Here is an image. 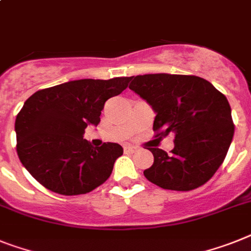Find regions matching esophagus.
I'll return each mask as SVG.
<instances>
[{
  "instance_id": "esophagus-1",
  "label": "esophagus",
  "mask_w": 251,
  "mask_h": 251,
  "mask_svg": "<svg viewBox=\"0 0 251 251\" xmlns=\"http://www.w3.org/2000/svg\"><path fill=\"white\" fill-rule=\"evenodd\" d=\"M124 151H126V152L133 154V152L137 151V148H136V146H132V145H126V146H124Z\"/></svg>"
}]
</instances>
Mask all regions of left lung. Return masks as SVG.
<instances>
[{"label":"left lung","mask_w":251,"mask_h":251,"mask_svg":"<svg viewBox=\"0 0 251 251\" xmlns=\"http://www.w3.org/2000/svg\"><path fill=\"white\" fill-rule=\"evenodd\" d=\"M129 90L152 107L154 130L175 133V148L167 154L149 148L154 164L145 169L149 181L164 190L190 191L214 176L232 142L231 107L210 82L195 75L145 74L130 76Z\"/></svg>","instance_id":"8db88e82"}]
</instances>
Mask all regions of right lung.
Here are the masks:
<instances>
[{"mask_svg":"<svg viewBox=\"0 0 251 251\" xmlns=\"http://www.w3.org/2000/svg\"><path fill=\"white\" fill-rule=\"evenodd\" d=\"M128 82V76L69 80L37 91L24 102L15 121L16 151L41 185L61 195H80L110 177L123 148L114 142L93 148L83 133L87 126L100 123L106 100Z\"/></svg>","mask_w":251,"mask_h":251,"instance_id":"right-lung-1","label":"right lung"}]
</instances>
